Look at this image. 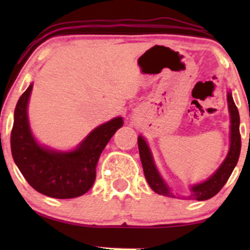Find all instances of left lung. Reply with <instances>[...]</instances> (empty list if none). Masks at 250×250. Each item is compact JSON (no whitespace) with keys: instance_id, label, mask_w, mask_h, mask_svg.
Masks as SVG:
<instances>
[{"instance_id":"obj_1","label":"left lung","mask_w":250,"mask_h":250,"mask_svg":"<svg viewBox=\"0 0 250 250\" xmlns=\"http://www.w3.org/2000/svg\"><path fill=\"white\" fill-rule=\"evenodd\" d=\"M227 101H228L229 114H230V147H229L228 155H227L225 161L222 162L219 169L208 180H206L202 183H199V185L191 186V194L188 197L190 200L205 201L215 196L226 185L229 176L233 173L237 161H239L241 151L239 110L235 105L231 93H228V95H227ZM137 145H139L140 157H141L143 171H145V176L148 185L150 186V188L153 189L155 193L163 195V196L175 197V195L171 193L167 183L162 180L161 175L157 171L153 156H151L150 149H149L147 142L141 135L137 137Z\"/></svg>"}]
</instances>
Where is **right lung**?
<instances>
[{"mask_svg": "<svg viewBox=\"0 0 250 250\" xmlns=\"http://www.w3.org/2000/svg\"><path fill=\"white\" fill-rule=\"evenodd\" d=\"M33 83L17 101L10 135L13 159L27 182L35 190L54 199L81 196L93 187L96 165L109 140L123 125L115 117L99 125L71 151L42 147L31 134L28 122V101Z\"/></svg>", "mask_w": 250, "mask_h": 250, "instance_id": "obj_1", "label": "right lung"}]
</instances>
